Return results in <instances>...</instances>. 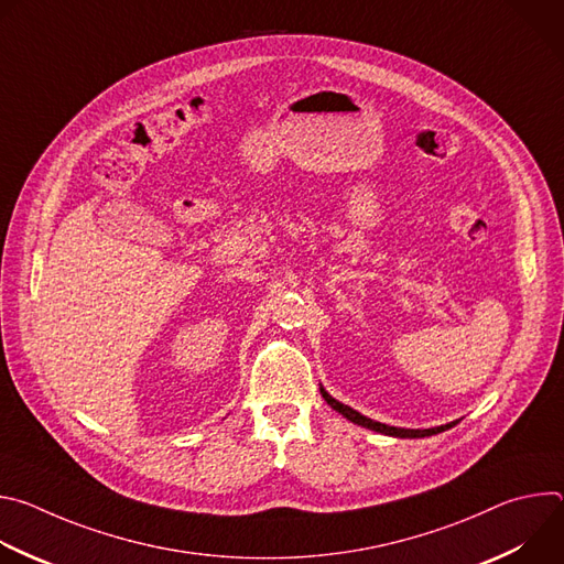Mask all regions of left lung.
Listing matches in <instances>:
<instances>
[{
	"mask_svg": "<svg viewBox=\"0 0 564 564\" xmlns=\"http://www.w3.org/2000/svg\"><path fill=\"white\" fill-rule=\"evenodd\" d=\"M321 394H324V399L328 401V406H333V409H335L337 413H341L346 420H350V422H355V424H359V426H366V429H370V431H377V433H383V435H392V437H429V435H437V433H442V431H446V429H451V426L457 424V422H451V424H446V426H435V429H424V431H420V429L413 431V429L386 426V424L375 422V420H368V417H364L361 413L352 411L350 406L341 404V401L333 399L324 388H321Z\"/></svg>",
	"mask_w": 564,
	"mask_h": 564,
	"instance_id": "left-lung-1",
	"label": "left lung"
}]
</instances>
